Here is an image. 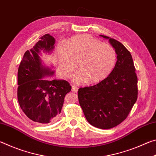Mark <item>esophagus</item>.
Here are the masks:
<instances>
[{
    "mask_svg": "<svg viewBox=\"0 0 156 156\" xmlns=\"http://www.w3.org/2000/svg\"><path fill=\"white\" fill-rule=\"evenodd\" d=\"M78 87H76L75 85H72V92H74V93H76V92L78 91Z\"/></svg>",
    "mask_w": 156,
    "mask_h": 156,
    "instance_id": "34e87169",
    "label": "esophagus"
}]
</instances>
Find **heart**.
<instances>
[{
    "mask_svg": "<svg viewBox=\"0 0 156 156\" xmlns=\"http://www.w3.org/2000/svg\"><path fill=\"white\" fill-rule=\"evenodd\" d=\"M58 56L60 71L65 78L70 77L78 61L80 69L73 76V81L77 84L103 80L117 62L114 47L86 34L72 37L67 41V47L59 46Z\"/></svg>",
    "mask_w": 156,
    "mask_h": 156,
    "instance_id": "obj_1",
    "label": "heart"
}]
</instances>
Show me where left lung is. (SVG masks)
Returning <instances> with one entry per match:
<instances>
[{
    "mask_svg": "<svg viewBox=\"0 0 156 156\" xmlns=\"http://www.w3.org/2000/svg\"><path fill=\"white\" fill-rule=\"evenodd\" d=\"M117 53L112 72L97 84L80 88L79 103L87 120L99 129H112L125 120L138 98V77L131 54L119 41L108 36Z\"/></svg>",
    "mask_w": 156,
    "mask_h": 156,
    "instance_id": "1",
    "label": "left lung"
}]
</instances>
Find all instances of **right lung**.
<instances>
[{"mask_svg": "<svg viewBox=\"0 0 156 156\" xmlns=\"http://www.w3.org/2000/svg\"><path fill=\"white\" fill-rule=\"evenodd\" d=\"M55 39L47 34L32 48L27 50L18 70V100L25 114L34 122L48 124L55 122L61 112L65 95L72 89L67 81L47 80L54 71L42 63L40 54L51 53Z\"/></svg>", "mask_w": 156, "mask_h": 156, "instance_id": "right-lung-1", "label": "right lung"}]
</instances>
